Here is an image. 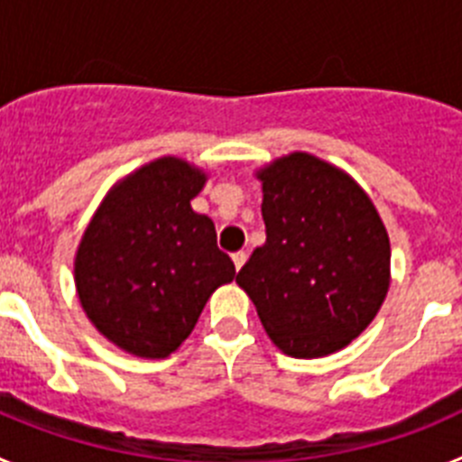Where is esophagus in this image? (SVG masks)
<instances>
[{
    "mask_svg": "<svg viewBox=\"0 0 462 462\" xmlns=\"http://www.w3.org/2000/svg\"><path fill=\"white\" fill-rule=\"evenodd\" d=\"M245 261H247V252H236V254H234L236 271H240V268L245 266Z\"/></svg>",
    "mask_w": 462,
    "mask_h": 462,
    "instance_id": "obj_1",
    "label": "esophagus"
}]
</instances>
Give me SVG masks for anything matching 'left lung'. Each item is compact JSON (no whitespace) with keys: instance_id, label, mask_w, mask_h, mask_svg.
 Here are the masks:
<instances>
[{"instance_id":"1","label":"left lung","mask_w":462,"mask_h":462,"mask_svg":"<svg viewBox=\"0 0 462 462\" xmlns=\"http://www.w3.org/2000/svg\"><path fill=\"white\" fill-rule=\"evenodd\" d=\"M266 243L240 268L268 337L293 358H319L368 328L391 282V245L356 182L308 152L256 173Z\"/></svg>"}]
</instances>
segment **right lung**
<instances>
[{
	"instance_id": "obj_1",
	"label": "right lung",
	"mask_w": 462,
	"mask_h": 462,
	"mask_svg": "<svg viewBox=\"0 0 462 462\" xmlns=\"http://www.w3.org/2000/svg\"><path fill=\"white\" fill-rule=\"evenodd\" d=\"M208 175L162 157L106 194L73 261L76 291L101 336L141 358L187 340L212 291L236 277L215 224L191 210Z\"/></svg>"
}]
</instances>
